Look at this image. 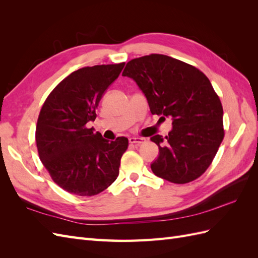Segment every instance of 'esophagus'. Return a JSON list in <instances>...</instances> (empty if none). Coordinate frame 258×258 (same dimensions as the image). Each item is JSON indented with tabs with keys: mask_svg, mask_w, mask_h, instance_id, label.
Masks as SVG:
<instances>
[{
	"mask_svg": "<svg viewBox=\"0 0 258 258\" xmlns=\"http://www.w3.org/2000/svg\"><path fill=\"white\" fill-rule=\"evenodd\" d=\"M144 142V139H142V138H130L129 139V143L130 144H135V145H140V144H142Z\"/></svg>",
	"mask_w": 258,
	"mask_h": 258,
	"instance_id": "esophagus-1",
	"label": "esophagus"
}]
</instances>
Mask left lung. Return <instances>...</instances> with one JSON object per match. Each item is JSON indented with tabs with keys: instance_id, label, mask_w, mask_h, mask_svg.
I'll return each mask as SVG.
<instances>
[{
	"instance_id": "obj_1",
	"label": "left lung",
	"mask_w": 258,
	"mask_h": 258,
	"mask_svg": "<svg viewBox=\"0 0 258 258\" xmlns=\"http://www.w3.org/2000/svg\"><path fill=\"white\" fill-rule=\"evenodd\" d=\"M122 76L134 80L153 115L172 118V130L151 138L159 147L152 165L155 175L175 184L189 183L206 172L224 136L223 106L200 70L166 54L129 61Z\"/></svg>"
}]
</instances>
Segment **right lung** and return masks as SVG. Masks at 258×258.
I'll use <instances>...</instances> for the list:
<instances>
[{
    "label": "right lung",
    "mask_w": 258,
    "mask_h": 258,
    "mask_svg": "<svg viewBox=\"0 0 258 258\" xmlns=\"http://www.w3.org/2000/svg\"><path fill=\"white\" fill-rule=\"evenodd\" d=\"M123 67L121 62L77 70L53 88L41 108L35 130L38 156L52 181L70 194L95 196L118 176L128 139L110 142L87 123L96 119L101 98Z\"/></svg>",
    "instance_id": "add662e5"
}]
</instances>
